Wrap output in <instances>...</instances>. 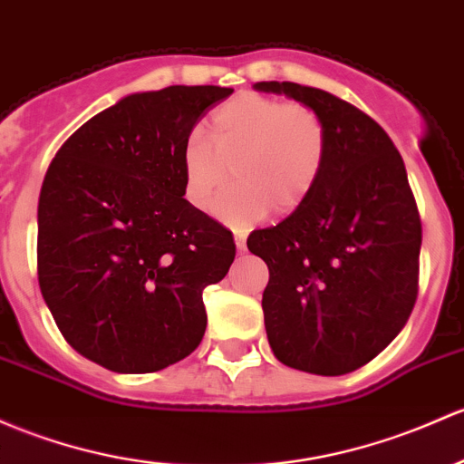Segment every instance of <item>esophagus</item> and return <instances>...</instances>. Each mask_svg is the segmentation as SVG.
Masks as SVG:
<instances>
[{"label":"esophagus","mask_w":464,"mask_h":464,"mask_svg":"<svg viewBox=\"0 0 464 464\" xmlns=\"http://www.w3.org/2000/svg\"><path fill=\"white\" fill-rule=\"evenodd\" d=\"M236 246H237V251H245L246 248V233L245 231L236 233Z\"/></svg>","instance_id":"1"}]
</instances>
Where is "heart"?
Returning <instances> with one entry per match:
<instances>
[{"label":"heart","mask_w":464,"mask_h":464,"mask_svg":"<svg viewBox=\"0 0 464 464\" xmlns=\"http://www.w3.org/2000/svg\"><path fill=\"white\" fill-rule=\"evenodd\" d=\"M211 143L199 129L184 138V195L198 211H213L231 227H248L265 216L300 207L318 184L329 155V129L314 106L242 91L222 102L211 117Z\"/></svg>","instance_id":"obj_1"}]
</instances>
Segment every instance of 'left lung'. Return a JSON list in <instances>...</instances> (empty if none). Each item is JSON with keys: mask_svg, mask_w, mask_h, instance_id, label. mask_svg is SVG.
<instances>
[{"mask_svg": "<svg viewBox=\"0 0 464 464\" xmlns=\"http://www.w3.org/2000/svg\"><path fill=\"white\" fill-rule=\"evenodd\" d=\"M256 89L314 106L329 129V155L309 198L246 240L269 266V344L300 372H355L402 331L418 297L422 224L404 162L373 117L334 92L295 82Z\"/></svg>", "mask_w": 464, "mask_h": 464, "instance_id": "8db88e82", "label": "left lung"}]
</instances>
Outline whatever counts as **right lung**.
Segmentation results:
<instances>
[{
    "label": "right lung",
    "instance_id": "1",
    "mask_svg": "<svg viewBox=\"0 0 464 464\" xmlns=\"http://www.w3.org/2000/svg\"><path fill=\"white\" fill-rule=\"evenodd\" d=\"M231 92L167 86L124 97L82 124L46 170L39 289L66 343L111 372H160L202 343V291L227 276L236 242L184 199L179 150Z\"/></svg>",
    "mask_w": 464,
    "mask_h": 464
}]
</instances>
